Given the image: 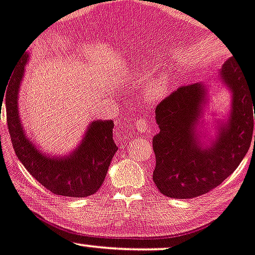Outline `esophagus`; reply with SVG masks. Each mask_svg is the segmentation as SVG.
I'll return each mask as SVG.
<instances>
[{
    "label": "esophagus",
    "mask_w": 255,
    "mask_h": 255,
    "mask_svg": "<svg viewBox=\"0 0 255 255\" xmlns=\"http://www.w3.org/2000/svg\"><path fill=\"white\" fill-rule=\"evenodd\" d=\"M136 130L137 131L142 132V134H145V132H149L150 131V128H149V123H147V120L145 118H139L136 120Z\"/></svg>",
    "instance_id": "obj_1"
}]
</instances>
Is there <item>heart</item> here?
Instances as JSON below:
<instances>
[{"label": "heart", "instance_id": "b5f03b06", "mask_svg": "<svg viewBox=\"0 0 255 255\" xmlns=\"http://www.w3.org/2000/svg\"><path fill=\"white\" fill-rule=\"evenodd\" d=\"M171 87V79L168 74H159L147 80L145 84V95L151 101H159L165 98Z\"/></svg>", "mask_w": 255, "mask_h": 255}]
</instances>
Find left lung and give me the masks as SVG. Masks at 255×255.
Segmentation results:
<instances>
[{
	"instance_id": "obj_1",
	"label": "left lung",
	"mask_w": 255,
	"mask_h": 255,
	"mask_svg": "<svg viewBox=\"0 0 255 255\" xmlns=\"http://www.w3.org/2000/svg\"><path fill=\"white\" fill-rule=\"evenodd\" d=\"M219 76L232 93V110L227 123L218 128L217 140L208 146L198 137L207 85L179 87L155 109L160 131L152 139L156 157L152 180L165 196L190 199L217 188L238 168L251 147L255 85L249 86L246 71L234 57L223 65Z\"/></svg>"
}]
</instances>
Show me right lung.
I'll use <instances>...</instances> for the list:
<instances>
[{"label": "right lung", "mask_w": 255, "mask_h": 255, "mask_svg": "<svg viewBox=\"0 0 255 255\" xmlns=\"http://www.w3.org/2000/svg\"><path fill=\"white\" fill-rule=\"evenodd\" d=\"M27 47L25 48V52ZM28 53L23 52L18 72L7 87L6 115L11 141L17 157L26 170L48 191L57 195L86 198L93 195L104 183L109 165L118 146L113 139V120L93 121L81 144L67 156H50L37 149L26 136L17 108L21 80Z\"/></svg>", "instance_id": "right-lung-1"}]
</instances>
